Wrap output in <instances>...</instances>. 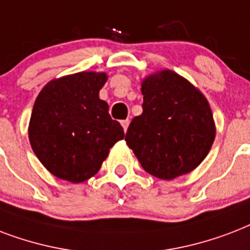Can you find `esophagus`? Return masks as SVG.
I'll use <instances>...</instances> for the list:
<instances>
[{
	"label": "esophagus",
	"mask_w": 250,
	"mask_h": 250,
	"mask_svg": "<svg viewBox=\"0 0 250 250\" xmlns=\"http://www.w3.org/2000/svg\"><path fill=\"white\" fill-rule=\"evenodd\" d=\"M129 124H130V120H129V119L123 120V121H121V125H123L124 130H125V131L127 130V126H129Z\"/></svg>",
	"instance_id": "1"
}]
</instances>
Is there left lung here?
Here are the masks:
<instances>
[{
    "mask_svg": "<svg viewBox=\"0 0 250 250\" xmlns=\"http://www.w3.org/2000/svg\"><path fill=\"white\" fill-rule=\"evenodd\" d=\"M142 115L127 127L125 141L147 173L172 180L202 163L215 138L208 100L191 83L163 70L142 83Z\"/></svg>",
    "mask_w": 250,
    "mask_h": 250,
    "instance_id": "obj_1",
    "label": "left lung"
}]
</instances>
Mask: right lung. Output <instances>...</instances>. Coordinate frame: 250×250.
I'll return each instance as SVG.
<instances>
[{
  "label": "right lung",
  "instance_id": "add662e5",
  "mask_svg": "<svg viewBox=\"0 0 250 250\" xmlns=\"http://www.w3.org/2000/svg\"><path fill=\"white\" fill-rule=\"evenodd\" d=\"M104 73H77L55 79L40 91L28 138L35 155L59 179L78 184L98 173L109 148L124 138L108 104L99 99Z\"/></svg>",
  "mask_w": 250,
  "mask_h": 250
}]
</instances>
